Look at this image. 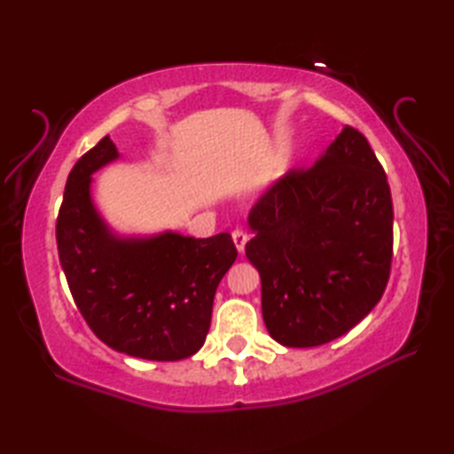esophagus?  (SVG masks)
<instances>
[{"mask_svg":"<svg viewBox=\"0 0 454 454\" xmlns=\"http://www.w3.org/2000/svg\"><path fill=\"white\" fill-rule=\"evenodd\" d=\"M232 240H234L236 250H238V252H244L246 242H248V234H246L244 230H234V232H232Z\"/></svg>","mask_w":454,"mask_h":454,"instance_id":"esophagus-1","label":"esophagus"}]
</instances>
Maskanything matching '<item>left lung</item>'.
I'll return each instance as SVG.
<instances>
[{
    "label": "left lung",
    "instance_id": "8db88e82",
    "mask_svg": "<svg viewBox=\"0 0 454 454\" xmlns=\"http://www.w3.org/2000/svg\"><path fill=\"white\" fill-rule=\"evenodd\" d=\"M246 256L262 280L276 342L310 348L347 334L387 288L393 198L366 137L344 126L309 170L288 172L250 210Z\"/></svg>",
    "mask_w": 454,
    "mask_h": 454
}]
</instances>
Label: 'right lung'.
I'll list each match as a JSON object with an SVG mask.
<instances>
[{
  "label": "right lung",
  "instance_id": "obj_1",
  "mask_svg": "<svg viewBox=\"0 0 454 454\" xmlns=\"http://www.w3.org/2000/svg\"><path fill=\"white\" fill-rule=\"evenodd\" d=\"M106 136L75 162L56 222L74 302L99 340L145 360H182L202 348L214 294L238 250L228 232L190 238L114 234L91 202V174L118 160Z\"/></svg>",
  "mask_w": 454,
  "mask_h": 454
}]
</instances>
